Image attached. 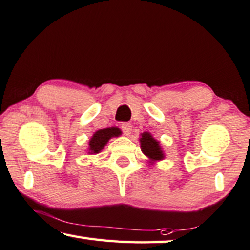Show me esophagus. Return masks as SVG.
I'll return each mask as SVG.
<instances>
[{"instance_id":"1","label":"esophagus","mask_w":250,"mask_h":250,"mask_svg":"<svg viewBox=\"0 0 250 250\" xmlns=\"http://www.w3.org/2000/svg\"><path fill=\"white\" fill-rule=\"evenodd\" d=\"M122 130L126 136H129V135L132 134V124H130V123H123Z\"/></svg>"}]
</instances>
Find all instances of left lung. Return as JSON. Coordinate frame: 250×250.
Masks as SVG:
<instances>
[{
	"label": "left lung",
	"mask_w": 250,
	"mask_h": 250,
	"mask_svg": "<svg viewBox=\"0 0 250 250\" xmlns=\"http://www.w3.org/2000/svg\"><path fill=\"white\" fill-rule=\"evenodd\" d=\"M139 143H141L143 154L147 157L148 163L150 165L165 159V152L163 147L160 146V142L152 137L149 132H144L141 134Z\"/></svg>",
	"instance_id": "obj_1"
}]
</instances>
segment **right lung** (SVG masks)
<instances>
[{
  "label": "right lung",
  "instance_id": "right-lung-1",
  "mask_svg": "<svg viewBox=\"0 0 250 250\" xmlns=\"http://www.w3.org/2000/svg\"><path fill=\"white\" fill-rule=\"evenodd\" d=\"M122 135V130L117 127H107L99 129L93 134L89 141L87 146V154L96 155L104 149V147L108 141L113 137H118Z\"/></svg>",
  "mask_w": 250,
  "mask_h": 250
}]
</instances>
